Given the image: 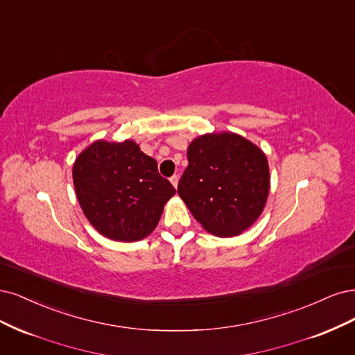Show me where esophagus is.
Wrapping results in <instances>:
<instances>
[{"mask_svg": "<svg viewBox=\"0 0 355 355\" xmlns=\"http://www.w3.org/2000/svg\"><path fill=\"white\" fill-rule=\"evenodd\" d=\"M169 181H171V182H173V186H174V187L177 189V186H178V175H177V174H174L173 177H171V178H169Z\"/></svg>", "mask_w": 355, "mask_h": 355, "instance_id": "obj_1", "label": "esophagus"}]
</instances>
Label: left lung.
<instances>
[{
    "label": "left lung",
    "instance_id": "left-lung-1",
    "mask_svg": "<svg viewBox=\"0 0 355 355\" xmlns=\"http://www.w3.org/2000/svg\"><path fill=\"white\" fill-rule=\"evenodd\" d=\"M178 194L205 230L237 236L258 218L270 190L267 157L233 132L202 135L187 150Z\"/></svg>",
    "mask_w": 355,
    "mask_h": 355
}]
</instances>
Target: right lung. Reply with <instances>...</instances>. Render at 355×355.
Returning a JSON list of instances; mask_svg holds the SVG:
<instances>
[{
    "label": "right lung",
    "instance_id": "obj_1",
    "mask_svg": "<svg viewBox=\"0 0 355 355\" xmlns=\"http://www.w3.org/2000/svg\"><path fill=\"white\" fill-rule=\"evenodd\" d=\"M73 184L88 221L119 242L150 234L175 194L155 159L130 140L91 144L75 161Z\"/></svg>",
    "mask_w": 355,
    "mask_h": 355
}]
</instances>
